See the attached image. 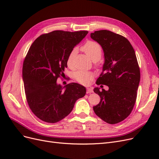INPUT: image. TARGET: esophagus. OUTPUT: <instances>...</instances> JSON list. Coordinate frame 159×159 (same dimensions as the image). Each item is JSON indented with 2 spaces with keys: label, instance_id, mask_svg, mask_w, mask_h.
<instances>
[{
  "label": "esophagus",
  "instance_id": "esophagus-1",
  "mask_svg": "<svg viewBox=\"0 0 159 159\" xmlns=\"http://www.w3.org/2000/svg\"><path fill=\"white\" fill-rule=\"evenodd\" d=\"M93 91L91 88H87V91H86V93H93Z\"/></svg>",
  "mask_w": 159,
  "mask_h": 159
}]
</instances>
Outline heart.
Wrapping results in <instances>:
<instances>
[{"mask_svg": "<svg viewBox=\"0 0 159 159\" xmlns=\"http://www.w3.org/2000/svg\"><path fill=\"white\" fill-rule=\"evenodd\" d=\"M81 50L88 56L89 59L93 61H98L100 59L102 55V48L98 42L95 41H88L81 48ZM76 54V49L74 48L71 50L67 60V64L70 68L73 66L74 57ZM93 74L89 71H77L74 74V78L77 81L81 84L87 85L91 80L92 79Z\"/></svg>", "mask_w": 159, "mask_h": 159, "instance_id": "1", "label": "heart"}]
</instances>
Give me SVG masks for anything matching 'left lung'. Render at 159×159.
<instances>
[{
    "label": "left lung",
    "instance_id": "obj_1",
    "mask_svg": "<svg viewBox=\"0 0 159 159\" xmlns=\"http://www.w3.org/2000/svg\"><path fill=\"white\" fill-rule=\"evenodd\" d=\"M90 36L104 52L103 71L96 84L109 88H94L101 99L93 111L105 122L116 124L129 116L136 102L141 75L135 52L126 38L109 30L95 31Z\"/></svg>",
    "mask_w": 159,
    "mask_h": 159
}]
</instances>
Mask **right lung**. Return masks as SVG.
Listing matches in <instances>:
<instances>
[{
	"label": "right lung",
	"mask_w": 159,
	"mask_h": 159,
	"mask_svg": "<svg viewBox=\"0 0 159 159\" xmlns=\"http://www.w3.org/2000/svg\"><path fill=\"white\" fill-rule=\"evenodd\" d=\"M88 31L55 30L37 38L24 61L22 78L28 105L36 116L54 123L71 113L86 89L77 83L62 87L57 79L64 74L67 60Z\"/></svg>",
	"instance_id": "right-lung-1"
}]
</instances>
